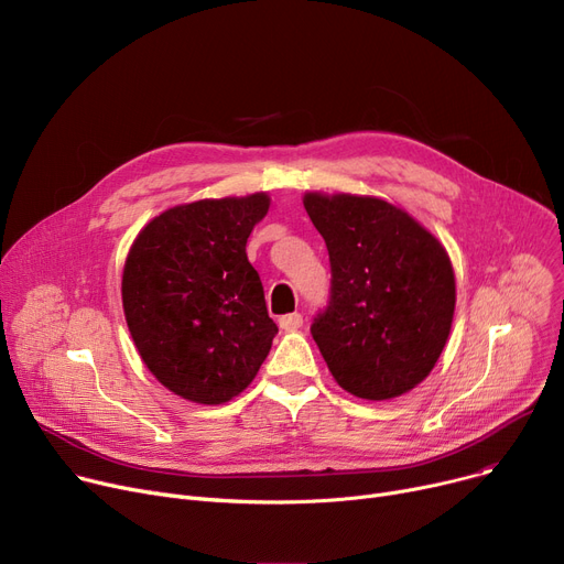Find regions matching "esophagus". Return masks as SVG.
<instances>
[{
    "instance_id": "1",
    "label": "esophagus",
    "mask_w": 564,
    "mask_h": 564,
    "mask_svg": "<svg viewBox=\"0 0 564 564\" xmlns=\"http://www.w3.org/2000/svg\"><path fill=\"white\" fill-rule=\"evenodd\" d=\"M280 327L282 329H297L303 325V314H297V312H293V314H284V316H280Z\"/></svg>"
}]
</instances>
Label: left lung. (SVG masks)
I'll return each instance as SVG.
<instances>
[{"instance_id":"8db88e82","label":"left lung","mask_w":564,"mask_h":564,"mask_svg":"<svg viewBox=\"0 0 564 564\" xmlns=\"http://www.w3.org/2000/svg\"><path fill=\"white\" fill-rule=\"evenodd\" d=\"M329 254V301L312 337L339 387L357 399H395L433 371L455 312L444 246L380 197L307 193Z\"/></svg>"}]
</instances>
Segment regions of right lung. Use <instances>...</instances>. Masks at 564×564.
Instances as JSON below:
<instances>
[{"label":"right lung","instance_id":"add662e5","mask_svg":"<svg viewBox=\"0 0 564 564\" xmlns=\"http://www.w3.org/2000/svg\"><path fill=\"white\" fill-rule=\"evenodd\" d=\"M269 205L267 193L180 205L129 248L122 307L131 339L152 376L186 401L235 399L278 335L246 254Z\"/></svg>","mask_w":564,"mask_h":564}]
</instances>
